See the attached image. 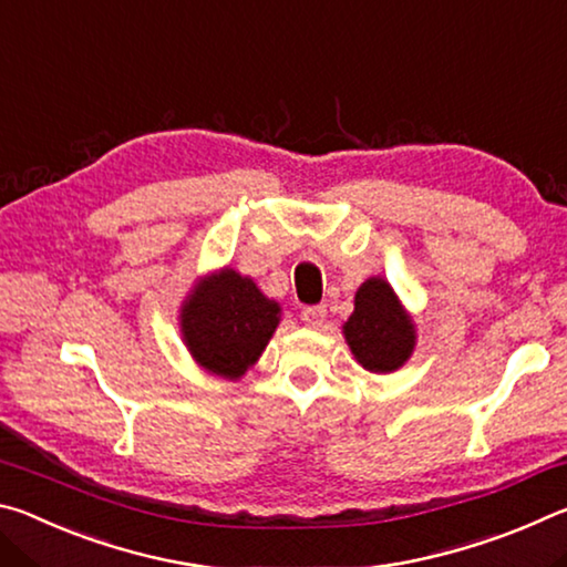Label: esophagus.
Wrapping results in <instances>:
<instances>
[{
  "mask_svg": "<svg viewBox=\"0 0 567 567\" xmlns=\"http://www.w3.org/2000/svg\"><path fill=\"white\" fill-rule=\"evenodd\" d=\"M324 318H328V310H324L322 305H315V307H305L302 310V322L307 324V328H322Z\"/></svg>",
  "mask_w": 567,
  "mask_h": 567,
  "instance_id": "34e87169",
  "label": "esophagus"
}]
</instances>
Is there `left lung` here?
<instances>
[{
  "label": "left lung",
  "mask_w": 567,
  "mask_h": 567,
  "mask_svg": "<svg viewBox=\"0 0 567 567\" xmlns=\"http://www.w3.org/2000/svg\"><path fill=\"white\" fill-rule=\"evenodd\" d=\"M342 334L358 364L375 375L400 370L417 344L415 320L380 275L358 287L354 310L342 324Z\"/></svg>",
  "instance_id": "8db88e82"
}]
</instances>
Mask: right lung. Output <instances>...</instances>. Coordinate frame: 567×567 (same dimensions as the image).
I'll use <instances>...</instances> for the list:
<instances>
[{
	"mask_svg": "<svg viewBox=\"0 0 567 567\" xmlns=\"http://www.w3.org/2000/svg\"><path fill=\"white\" fill-rule=\"evenodd\" d=\"M280 318V302L227 265L192 285L179 307V332L199 368L235 382L260 360Z\"/></svg>",
	"mask_w": 567,
	"mask_h": 567,
	"instance_id": "right-lung-1",
	"label": "right lung"
}]
</instances>
